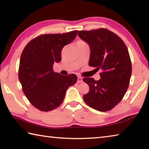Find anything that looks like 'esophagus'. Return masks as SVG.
I'll use <instances>...</instances> for the list:
<instances>
[{
	"label": "esophagus",
	"mask_w": 149,
	"mask_h": 149,
	"mask_svg": "<svg viewBox=\"0 0 149 149\" xmlns=\"http://www.w3.org/2000/svg\"><path fill=\"white\" fill-rule=\"evenodd\" d=\"M83 81V78L80 76H78L77 77V82L78 83H81Z\"/></svg>",
	"instance_id": "1"
}]
</instances>
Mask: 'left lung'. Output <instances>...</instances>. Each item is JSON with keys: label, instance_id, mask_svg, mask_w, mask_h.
Returning <instances> with one entry per match:
<instances>
[{"label": "left lung", "instance_id": "8db88e82", "mask_svg": "<svg viewBox=\"0 0 149 149\" xmlns=\"http://www.w3.org/2000/svg\"><path fill=\"white\" fill-rule=\"evenodd\" d=\"M77 35L90 47L89 65L102 70L99 80L83 79L89 87L84 101L100 112L112 110L122 100L130 85L132 66L127 48L119 36L105 28L79 31Z\"/></svg>", "mask_w": 149, "mask_h": 149}]
</instances>
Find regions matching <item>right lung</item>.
<instances>
[{"label": "right lung", "instance_id": "1", "mask_svg": "<svg viewBox=\"0 0 149 149\" xmlns=\"http://www.w3.org/2000/svg\"><path fill=\"white\" fill-rule=\"evenodd\" d=\"M77 31L39 35L23 50L19 80L27 99L39 110L48 112L59 107L68 88L77 82L76 75H61L54 72L53 64L61 61L63 47L74 41Z\"/></svg>", "mask_w": 149, "mask_h": 149}]
</instances>
